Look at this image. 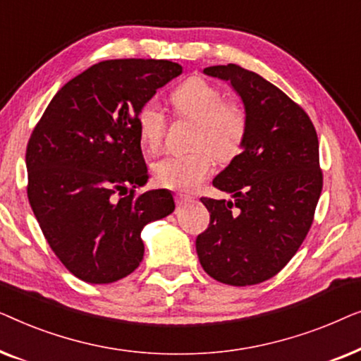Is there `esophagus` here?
<instances>
[{"instance_id":"34e87169","label":"esophagus","mask_w":361,"mask_h":361,"mask_svg":"<svg viewBox=\"0 0 361 361\" xmlns=\"http://www.w3.org/2000/svg\"><path fill=\"white\" fill-rule=\"evenodd\" d=\"M176 202L177 204H189V202H192V197L189 195H184V194H177L176 195Z\"/></svg>"}]
</instances>
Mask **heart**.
<instances>
[{"label":"heart","mask_w":361,"mask_h":361,"mask_svg":"<svg viewBox=\"0 0 361 361\" xmlns=\"http://www.w3.org/2000/svg\"><path fill=\"white\" fill-rule=\"evenodd\" d=\"M174 113L194 121L184 154H167L152 164V176L166 189L194 190L219 161L238 154L246 136V115L236 102L224 100L220 88L205 78L194 77L177 87L171 95ZM137 136L145 149L156 151L166 133V115L156 100H147L136 115Z\"/></svg>","instance_id":"1"}]
</instances>
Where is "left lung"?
Segmentation results:
<instances>
[{
	"label": "left lung",
	"mask_w": 361,
	"mask_h": 361,
	"mask_svg": "<svg viewBox=\"0 0 361 361\" xmlns=\"http://www.w3.org/2000/svg\"><path fill=\"white\" fill-rule=\"evenodd\" d=\"M228 82L243 103L241 152L214 179L233 200L200 199L210 225L195 240L202 268L230 286L278 274L312 225L322 192L319 140L302 108L258 73L228 63L204 68Z\"/></svg>",
	"instance_id": "8db88e82"
}]
</instances>
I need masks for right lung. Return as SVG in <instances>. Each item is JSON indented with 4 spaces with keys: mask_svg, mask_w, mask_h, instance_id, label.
<instances>
[{
    "mask_svg": "<svg viewBox=\"0 0 361 361\" xmlns=\"http://www.w3.org/2000/svg\"><path fill=\"white\" fill-rule=\"evenodd\" d=\"M182 67L154 59L98 62L56 93L27 142V197L49 246L78 279L108 284L145 255L141 231L176 209L149 179L136 115Z\"/></svg>",
    "mask_w": 361,
    "mask_h": 361,
    "instance_id": "add662e5",
    "label": "right lung"
}]
</instances>
